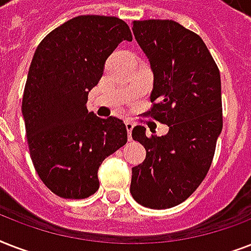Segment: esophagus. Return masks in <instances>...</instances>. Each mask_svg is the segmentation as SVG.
<instances>
[{"label": "esophagus", "instance_id": "esophagus-1", "mask_svg": "<svg viewBox=\"0 0 251 251\" xmlns=\"http://www.w3.org/2000/svg\"><path fill=\"white\" fill-rule=\"evenodd\" d=\"M125 126H126V130H127V139H129V141H131V131H133V127H134L133 122L126 121Z\"/></svg>", "mask_w": 251, "mask_h": 251}]
</instances>
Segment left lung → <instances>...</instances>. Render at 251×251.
Here are the masks:
<instances>
[{"label":"left lung","mask_w":251,"mask_h":251,"mask_svg":"<svg viewBox=\"0 0 251 251\" xmlns=\"http://www.w3.org/2000/svg\"><path fill=\"white\" fill-rule=\"evenodd\" d=\"M133 33L151 65L155 102L147 116L165 124V135L135 126L133 139L146 159L131 169L130 193L155 210L175 207L201 185L223 129L222 82L201 37L175 21H134Z\"/></svg>","instance_id":"1"}]
</instances>
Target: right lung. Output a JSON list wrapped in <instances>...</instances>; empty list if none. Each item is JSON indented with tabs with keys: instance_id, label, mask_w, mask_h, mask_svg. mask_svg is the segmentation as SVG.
Returning <instances> with one entry per match:
<instances>
[{
	"instance_id": "add662e5",
	"label": "right lung",
	"mask_w": 251,
	"mask_h": 251,
	"mask_svg": "<svg viewBox=\"0 0 251 251\" xmlns=\"http://www.w3.org/2000/svg\"><path fill=\"white\" fill-rule=\"evenodd\" d=\"M129 25L116 17L80 15L41 40L29 66L22 114L33 167L45 186L65 199H83L99 189L105 157L127 142L124 121L87 109L106 58Z\"/></svg>"
}]
</instances>
